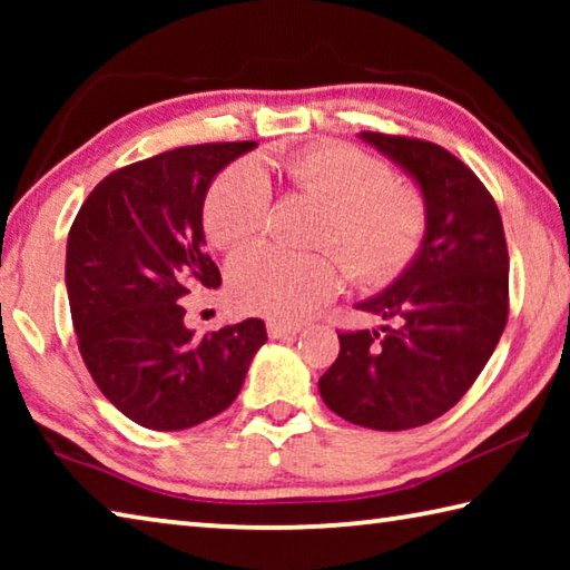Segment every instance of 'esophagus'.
I'll use <instances>...</instances> for the list:
<instances>
[{"mask_svg":"<svg viewBox=\"0 0 570 570\" xmlns=\"http://www.w3.org/2000/svg\"><path fill=\"white\" fill-rule=\"evenodd\" d=\"M266 332H268V336H272V340H286V336H294V334L302 332V324L268 320L266 322Z\"/></svg>","mask_w":570,"mask_h":570,"instance_id":"1","label":"esophagus"}]
</instances>
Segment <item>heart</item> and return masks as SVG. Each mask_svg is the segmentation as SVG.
Wrapping results in <instances>:
<instances>
[{
	"mask_svg": "<svg viewBox=\"0 0 570 570\" xmlns=\"http://www.w3.org/2000/svg\"><path fill=\"white\" fill-rule=\"evenodd\" d=\"M284 176L296 190L324 200L314 244L334 248L362 288L392 284L428 234L422 193L392 178L384 160L344 142H320L284 158ZM272 186L254 163H236L210 183L204 228L218 248H236L264 234L272 216ZM340 256L292 254L274 246L240 250L228 264L230 298L246 312L296 322L316 312L342 284Z\"/></svg>",
	"mask_w": 570,
	"mask_h": 570,
	"instance_id": "heart-1",
	"label": "heart"
}]
</instances>
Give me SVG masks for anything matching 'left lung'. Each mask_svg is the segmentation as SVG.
I'll use <instances>...</instances> for the list:
<instances>
[{"label": "left lung", "instance_id": "8db88e82", "mask_svg": "<svg viewBox=\"0 0 570 570\" xmlns=\"http://www.w3.org/2000/svg\"><path fill=\"white\" fill-rule=\"evenodd\" d=\"M420 183L428 234L380 296L356 304L380 330L340 332L322 374L326 407L360 428H420L455 407L495 352L508 322V244L490 190L438 142L362 132Z\"/></svg>", "mask_w": 570, "mask_h": 570}]
</instances>
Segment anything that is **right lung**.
I'll return each instance as SVG.
<instances>
[{"mask_svg":"<svg viewBox=\"0 0 570 570\" xmlns=\"http://www.w3.org/2000/svg\"><path fill=\"white\" fill-rule=\"evenodd\" d=\"M254 140L204 142L130 163L85 198L67 238L65 282L82 362L125 417L188 430L238 397L266 324L246 320L196 336L190 292L220 286L204 248V198Z\"/></svg>","mask_w":570,"mask_h":570,"instance_id":"1","label":"right lung"}]
</instances>
